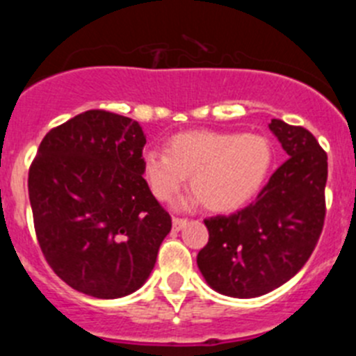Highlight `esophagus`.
<instances>
[{
    "instance_id": "obj_1",
    "label": "esophagus",
    "mask_w": 356,
    "mask_h": 356,
    "mask_svg": "<svg viewBox=\"0 0 356 356\" xmlns=\"http://www.w3.org/2000/svg\"><path fill=\"white\" fill-rule=\"evenodd\" d=\"M185 225H187V219H181V217H172V229L180 232Z\"/></svg>"
}]
</instances>
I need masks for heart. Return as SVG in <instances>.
Wrapping results in <instances>:
<instances>
[{
    "label": "heart",
    "instance_id": "heart-1",
    "mask_svg": "<svg viewBox=\"0 0 356 356\" xmlns=\"http://www.w3.org/2000/svg\"><path fill=\"white\" fill-rule=\"evenodd\" d=\"M275 151L257 134L193 130L172 135L165 151L149 149L140 175L159 201H171L191 175V197L180 207L205 201L212 212H234L250 203L271 172Z\"/></svg>",
    "mask_w": 356,
    "mask_h": 356
}]
</instances>
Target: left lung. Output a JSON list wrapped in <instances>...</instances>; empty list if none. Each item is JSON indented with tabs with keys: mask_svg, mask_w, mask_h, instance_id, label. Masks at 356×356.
<instances>
[{
	"mask_svg": "<svg viewBox=\"0 0 356 356\" xmlns=\"http://www.w3.org/2000/svg\"><path fill=\"white\" fill-rule=\"evenodd\" d=\"M269 130L289 159L246 209L205 219L209 242L197 253L207 284L232 298H257L289 282L310 259L325 225V149L303 127L273 119Z\"/></svg>",
	"mask_w": 356,
	"mask_h": 356,
	"instance_id": "8db88e82",
	"label": "left lung"
}]
</instances>
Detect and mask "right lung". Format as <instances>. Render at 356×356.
<instances>
[{"label": "right lung", "instance_id": "1", "mask_svg": "<svg viewBox=\"0 0 356 356\" xmlns=\"http://www.w3.org/2000/svg\"><path fill=\"white\" fill-rule=\"evenodd\" d=\"M146 135L137 121L87 110L46 134L28 172L44 257L69 287L99 300L144 285L171 232L140 175Z\"/></svg>", "mask_w": 356, "mask_h": 356}]
</instances>
